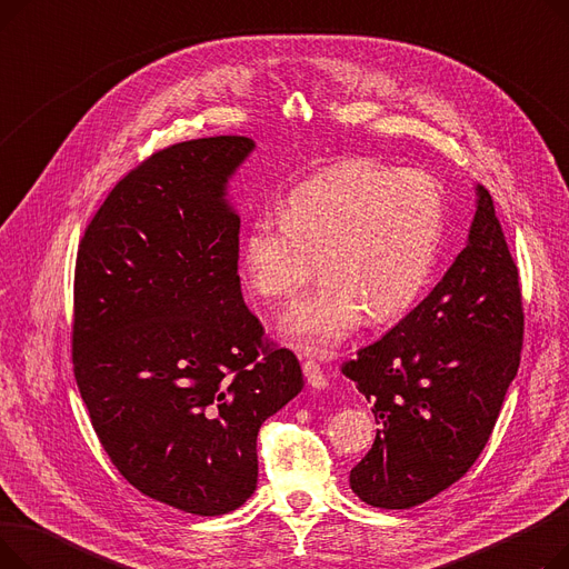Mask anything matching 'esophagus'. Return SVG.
<instances>
[{
    "instance_id": "esophagus-1",
    "label": "esophagus",
    "mask_w": 569,
    "mask_h": 569,
    "mask_svg": "<svg viewBox=\"0 0 569 569\" xmlns=\"http://www.w3.org/2000/svg\"><path fill=\"white\" fill-rule=\"evenodd\" d=\"M302 369H305L307 382H309L311 387H316V390H325V387H327V376H325L322 367H320L316 360H307V362L302 365Z\"/></svg>"
}]
</instances>
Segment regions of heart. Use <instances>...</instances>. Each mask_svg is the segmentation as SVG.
Wrapping results in <instances>:
<instances>
[{
	"label": "heart",
	"instance_id": "1",
	"mask_svg": "<svg viewBox=\"0 0 569 569\" xmlns=\"http://www.w3.org/2000/svg\"><path fill=\"white\" fill-rule=\"evenodd\" d=\"M445 214V191L431 172L343 161L295 187L281 217L249 223L244 277L264 300L286 302L318 274L320 260L327 279L292 307L283 332L307 352H330L365 313L390 322L420 300Z\"/></svg>",
	"mask_w": 569,
	"mask_h": 569
}]
</instances>
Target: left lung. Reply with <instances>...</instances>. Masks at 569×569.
<instances>
[{
  "instance_id": "1",
  "label": "left lung",
  "mask_w": 569,
  "mask_h": 569,
  "mask_svg": "<svg viewBox=\"0 0 569 569\" xmlns=\"http://www.w3.org/2000/svg\"><path fill=\"white\" fill-rule=\"evenodd\" d=\"M523 346L519 269L477 187L468 244L440 283L341 367L380 425L350 487L382 510L420 505L470 470L496 427Z\"/></svg>"
}]
</instances>
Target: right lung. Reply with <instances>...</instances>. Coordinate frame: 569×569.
I'll list each match as a JSON object with an SVG mask.
<instances>
[{
    "instance_id": "add662e5",
    "label": "right lung",
    "mask_w": 569,
    "mask_h": 569,
    "mask_svg": "<svg viewBox=\"0 0 569 569\" xmlns=\"http://www.w3.org/2000/svg\"><path fill=\"white\" fill-rule=\"evenodd\" d=\"M251 149L244 136L159 149L114 184L76 258L71 357L89 420L131 487L200 517L256 491L258 429L305 385L237 274L223 196Z\"/></svg>"
}]
</instances>
